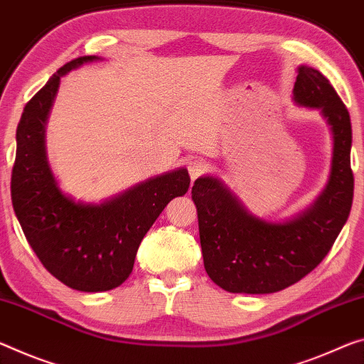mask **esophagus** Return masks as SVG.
<instances>
[{
	"label": "esophagus",
	"instance_id": "obj_1",
	"mask_svg": "<svg viewBox=\"0 0 364 364\" xmlns=\"http://www.w3.org/2000/svg\"><path fill=\"white\" fill-rule=\"evenodd\" d=\"M205 170H207V164L203 159H193L188 164V171H189V176H191L193 181L198 180L199 176H203Z\"/></svg>",
	"mask_w": 364,
	"mask_h": 364
}]
</instances>
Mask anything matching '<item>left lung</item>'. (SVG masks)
Listing matches in <instances>:
<instances>
[{
	"label": "left lung",
	"instance_id": "1",
	"mask_svg": "<svg viewBox=\"0 0 364 364\" xmlns=\"http://www.w3.org/2000/svg\"><path fill=\"white\" fill-rule=\"evenodd\" d=\"M293 95L299 105L319 108L333 134L331 180L309 210L287 223H269L247 213L215 178L194 181L205 272L230 293L261 295L296 284L322 262L350 215L355 180L348 109L314 68H298Z\"/></svg>",
	"mask_w": 364,
	"mask_h": 364
}]
</instances>
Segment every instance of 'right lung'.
Masks as SVG:
<instances>
[{"label":"right lung","mask_w":364,"mask_h":364,"mask_svg":"<svg viewBox=\"0 0 364 364\" xmlns=\"http://www.w3.org/2000/svg\"><path fill=\"white\" fill-rule=\"evenodd\" d=\"M92 60L97 56L66 63L27 102L16 132L11 198L28 245L51 275L74 290L107 291L128 279L142 238L191 180L181 168L100 205L76 204L58 189L45 155V121L60 77Z\"/></svg>","instance_id":"right-lung-1"}]
</instances>
